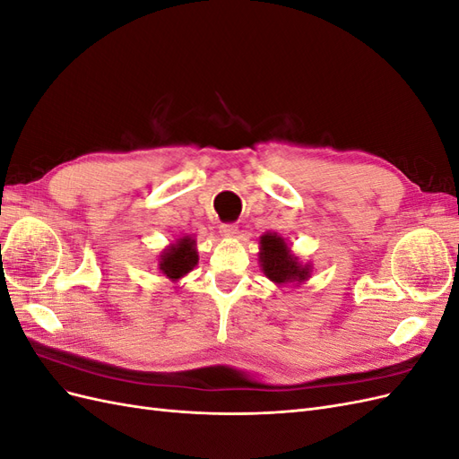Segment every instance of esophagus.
<instances>
[{
    "label": "esophagus",
    "instance_id": "esophagus-1",
    "mask_svg": "<svg viewBox=\"0 0 459 459\" xmlns=\"http://www.w3.org/2000/svg\"><path fill=\"white\" fill-rule=\"evenodd\" d=\"M220 235H221V238H235V235H238V226H235V224H221L220 226Z\"/></svg>",
    "mask_w": 459,
    "mask_h": 459
}]
</instances>
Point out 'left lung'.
Here are the masks:
<instances>
[{
	"instance_id": "8db88e82",
	"label": "left lung",
	"mask_w": 459,
	"mask_h": 459,
	"mask_svg": "<svg viewBox=\"0 0 459 459\" xmlns=\"http://www.w3.org/2000/svg\"><path fill=\"white\" fill-rule=\"evenodd\" d=\"M260 268L264 275L275 285L285 283H302L310 277L308 264L299 262V258L290 253L289 245L281 235L264 233L260 238Z\"/></svg>"
}]
</instances>
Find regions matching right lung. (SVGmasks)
Wrapping results in <instances>:
<instances>
[{
    "label": "right lung",
    "instance_id": "1",
    "mask_svg": "<svg viewBox=\"0 0 459 459\" xmlns=\"http://www.w3.org/2000/svg\"><path fill=\"white\" fill-rule=\"evenodd\" d=\"M197 262V243L195 239H191L189 235H186V238H179L176 243L164 248L159 258V270L169 277L170 281H178L179 277L187 275L195 268Z\"/></svg>",
    "mask_w": 459,
    "mask_h": 459
}]
</instances>
